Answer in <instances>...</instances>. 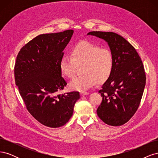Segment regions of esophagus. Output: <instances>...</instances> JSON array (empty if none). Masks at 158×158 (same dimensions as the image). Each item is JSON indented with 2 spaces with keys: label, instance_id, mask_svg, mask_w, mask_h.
<instances>
[{
  "label": "esophagus",
  "instance_id": "1",
  "mask_svg": "<svg viewBox=\"0 0 158 158\" xmlns=\"http://www.w3.org/2000/svg\"><path fill=\"white\" fill-rule=\"evenodd\" d=\"M88 94H89L88 92H81L80 93V95H82V96H84V95H87Z\"/></svg>",
  "mask_w": 158,
  "mask_h": 158
}]
</instances>
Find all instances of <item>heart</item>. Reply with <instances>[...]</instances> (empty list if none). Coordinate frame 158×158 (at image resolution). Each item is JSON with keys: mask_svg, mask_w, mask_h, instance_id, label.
Instances as JSON below:
<instances>
[{"mask_svg": "<svg viewBox=\"0 0 158 158\" xmlns=\"http://www.w3.org/2000/svg\"><path fill=\"white\" fill-rule=\"evenodd\" d=\"M84 65V75L71 80L69 87L79 92L87 90L98 82H103L111 75L113 69V56L109 49L83 41L76 44L71 50V56L64 55L60 59L61 73L69 78L76 74L78 66Z\"/></svg>", "mask_w": 158, "mask_h": 158, "instance_id": "b5f03b06", "label": "heart"}]
</instances>
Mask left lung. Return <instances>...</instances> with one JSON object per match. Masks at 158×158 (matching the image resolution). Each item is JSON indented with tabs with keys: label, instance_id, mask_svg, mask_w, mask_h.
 <instances>
[{
	"label": "left lung",
	"instance_id": "1",
	"mask_svg": "<svg viewBox=\"0 0 158 158\" xmlns=\"http://www.w3.org/2000/svg\"><path fill=\"white\" fill-rule=\"evenodd\" d=\"M107 43L113 56V69L99 91L103 98L98 117L117 127L130 120L138 109L146 85L144 66L136 49L125 38L113 32L91 31Z\"/></svg>",
	"mask_w": 158,
	"mask_h": 158
}]
</instances>
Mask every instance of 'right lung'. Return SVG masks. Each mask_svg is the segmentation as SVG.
I'll return each instance as SVG.
<instances>
[{"mask_svg":"<svg viewBox=\"0 0 158 158\" xmlns=\"http://www.w3.org/2000/svg\"><path fill=\"white\" fill-rule=\"evenodd\" d=\"M74 33L63 32L37 35L20 49L14 66L16 86L28 111L42 125H64L72 117L78 92L56 95L66 85L59 69L64 49Z\"/></svg>","mask_w":158,"mask_h":158,"instance_id":"add662e5","label":"right lung"}]
</instances>
